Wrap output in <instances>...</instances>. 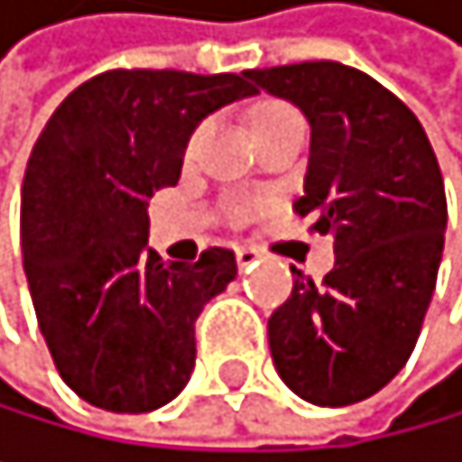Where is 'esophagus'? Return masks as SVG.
Returning <instances> with one entry per match:
<instances>
[{"label": "esophagus", "instance_id": "esophagus-1", "mask_svg": "<svg viewBox=\"0 0 462 462\" xmlns=\"http://www.w3.org/2000/svg\"><path fill=\"white\" fill-rule=\"evenodd\" d=\"M257 260H260V251L257 248H251V245H240V248H236V266H240V269H254Z\"/></svg>", "mask_w": 462, "mask_h": 462}]
</instances>
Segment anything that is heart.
<instances>
[{
  "mask_svg": "<svg viewBox=\"0 0 462 462\" xmlns=\"http://www.w3.org/2000/svg\"><path fill=\"white\" fill-rule=\"evenodd\" d=\"M295 109L291 106H286V104H277V100H272V104H263L257 112H254V126H263V124H269V121H277V118H286V115H291ZM202 133H205V124H199L196 130L190 133V138H188V152H193L196 150V144H199V138H202Z\"/></svg>",
  "mask_w": 462,
  "mask_h": 462,
  "instance_id": "1",
  "label": "heart"
}]
</instances>
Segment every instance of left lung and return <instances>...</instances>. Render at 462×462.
Masks as SVG:
<instances>
[{
  "label": "left lung",
  "mask_w": 462,
  "mask_h": 462,
  "mask_svg": "<svg viewBox=\"0 0 462 462\" xmlns=\"http://www.w3.org/2000/svg\"><path fill=\"white\" fill-rule=\"evenodd\" d=\"M248 78L310 118V171L291 208L338 254L321 283L291 269V295L269 318L274 367L312 405L362 402L420 338L446 240L443 173L417 115L365 71L312 60Z\"/></svg>",
  "instance_id": "left-lung-1"
}]
</instances>
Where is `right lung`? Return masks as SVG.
<instances>
[{
	"label": "right lung",
	"mask_w": 462,
	"mask_h": 462,
	"mask_svg": "<svg viewBox=\"0 0 462 462\" xmlns=\"http://www.w3.org/2000/svg\"><path fill=\"white\" fill-rule=\"evenodd\" d=\"M243 74L112 69L40 133L23 179V266L54 367L95 408L147 413L196 362V318L236 274L231 248L164 263L147 202L179 181L196 124L254 95Z\"/></svg>",
	"instance_id": "1"
}]
</instances>
